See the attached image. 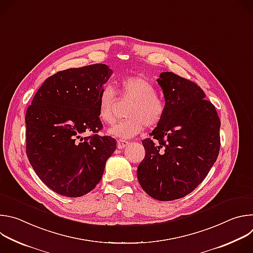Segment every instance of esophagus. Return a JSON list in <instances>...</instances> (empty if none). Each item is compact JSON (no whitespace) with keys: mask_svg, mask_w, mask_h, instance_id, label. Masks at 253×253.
Instances as JSON below:
<instances>
[{"mask_svg":"<svg viewBox=\"0 0 253 253\" xmlns=\"http://www.w3.org/2000/svg\"><path fill=\"white\" fill-rule=\"evenodd\" d=\"M129 143L130 142H128V141H126V140H118L117 141V148L118 149H123V148H125L126 146H128L129 145Z\"/></svg>","mask_w":253,"mask_h":253,"instance_id":"1","label":"esophagus"}]
</instances>
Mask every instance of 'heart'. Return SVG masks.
Here are the masks:
<instances>
[{"instance_id":"obj_1","label":"heart","mask_w":253,"mask_h":253,"mask_svg":"<svg viewBox=\"0 0 253 253\" xmlns=\"http://www.w3.org/2000/svg\"><path fill=\"white\" fill-rule=\"evenodd\" d=\"M120 92L125 98L133 102L127 112L129 118L108 130L111 136L130 139L138 135L143 130L144 125L151 128L162 121L166 111L165 102L156 95V88L146 77H125L120 82ZM114 107L115 91L110 85H106L98 96V114L104 123L112 124L115 122Z\"/></svg>"}]
</instances>
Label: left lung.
<instances>
[{
	"label": "left lung",
	"instance_id": "8db88e82",
	"mask_svg": "<svg viewBox=\"0 0 253 253\" xmlns=\"http://www.w3.org/2000/svg\"><path fill=\"white\" fill-rule=\"evenodd\" d=\"M157 82L166 111L151 137L142 141L145 158L137 178L149 196L170 201L192 192L217 159L220 119L194 82L172 72H162Z\"/></svg>",
	"mask_w": 253,
	"mask_h": 253
}]
</instances>
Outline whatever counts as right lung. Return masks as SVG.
Instances as JSON below:
<instances>
[{"label": "right lung", "mask_w": 253, "mask_h": 253, "mask_svg": "<svg viewBox=\"0 0 253 253\" xmlns=\"http://www.w3.org/2000/svg\"><path fill=\"white\" fill-rule=\"evenodd\" d=\"M113 71L93 64L60 71L47 78L26 112V153L42 181L56 193L80 197L102 178L116 149L102 128L98 96Z\"/></svg>", "instance_id": "add662e5"}]
</instances>
